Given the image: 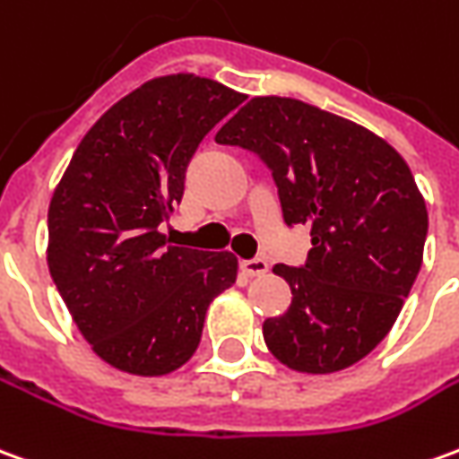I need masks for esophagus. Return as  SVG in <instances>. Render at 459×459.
<instances>
[{
  "label": "esophagus",
  "mask_w": 459,
  "mask_h": 459,
  "mask_svg": "<svg viewBox=\"0 0 459 459\" xmlns=\"http://www.w3.org/2000/svg\"><path fill=\"white\" fill-rule=\"evenodd\" d=\"M240 271L246 275H265L268 273V261H263V258H251V261H240Z\"/></svg>",
  "instance_id": "34e87169"
}]
</instances>
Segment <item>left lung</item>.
I'll use <instances>...</instances> for the list:
<instances>
[{"label": "left lung", "instance_id": "left-lung-1", "mask_svg": "<svg viewBox=\"0 0 459 459\" xmlns=\"http://www.w3.org/2000/svg\"><path fill=\"white\" fill-rule=\"evenodd\" d=\"M273 171L288 226L310 229L306 265L278 263L290 307L263 323L290 370L325 375L385 338L422 265L428 208L405 159L360 124L285 96H255L216 134Z\"/></svg>", "mask_w": 459, "mask_h": 459}]
</instances>
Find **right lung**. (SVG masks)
Returning <instances> with one entry per match:
<instances>
[{"label": "right lung", "mask_w": 459, "mask_h": 459, "mask_svg": "<svg viewBox=\"0 0 459 459\" xmlns=\"http://www.w3.org/2000/svg\"><path fill=\"white\" fill-rule=\"evenodd\" d=\"M243 94L196 74L159 76L86 131L49 204V273L91 351L131 375L196 352L211 300L236 283L229 251L169 243L188 161Z\"/></svg>", "instance_id": "obj_1"}]
</instances>
